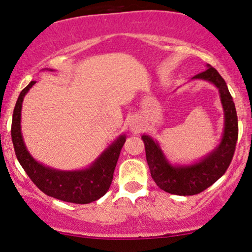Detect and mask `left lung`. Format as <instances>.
I'll list each match as a JSON object with an SVG mask.
<instances>
[{"mask_svg": "<svg viewBox=\"0 0 252 252\" xmlns=\"http://www.w3.org/2000/svg\"><path fill=\"white\" fill-rule=\"evenodd\" d=\"M206 71L192 79L206 80L218 89L224 110V131L221 141L212 152L190 164H172L160 144L149 135H142L146 158L155 184L164 192L176 195H194L213 185L224 175L235 154L238 138V118L226 83L216 68L207 63Z\"/></svg>", "mask_w": 252, "mask_h": 252, "instance_id": "obj_1", "label": "left lung"}]
</instances>
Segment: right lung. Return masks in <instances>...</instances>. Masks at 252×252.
Masks as SVG:
<instances>
[{
    "instance_id": "1",
    "label": "right lung",
    "mask_w": 252,
    "mask_h": 252,
    "mask_svg": "<svg viewBox=\"0 0 252 252\" xmlns=\"http://www.w3.org/2000/svg\"><path fill=\"white\" fill-rule=\"evenodd\" d=\"M34 84L35 82H31L22 90L14 108L11 140L17 160L31 180L45 194L73 204H90L98 200L108 192L111 185L115 167L126 136L124 134L118 136L94 162L84 169L60 170L40 163L28 152L21 132L22 102Z\"/></svg>"
}]
</instances>
